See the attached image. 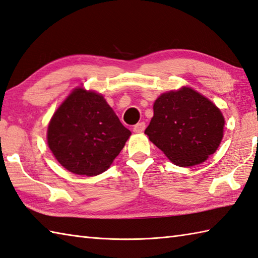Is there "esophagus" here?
Wrapping results in <instances>:
<instances>
[{"mask_svg":"<svg viewBox=\"0 0 258 258\" xmlns=\"http://www.w3.org/2000/svg\"><path fill=\"white\" fill-rule=\"evenodd\" d=\"M145 128H146L145 122H138L137 124L134 125V131H135V133H143Z\"/></svg>","mask_w":258,"mask_h":258,"instance_id":"1","label":"esophagus"}]
</instances>
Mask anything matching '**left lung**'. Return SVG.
<instances>
[{"label":"left lung","mask_w":258,"mask_h":258,"mask_svg":"<svg viewBox=\"0 0 258 258\" xmlns=\"http://www.w3.org/2000/svg\"><path fill=\"white\" fill-rule=\"evenodd\" d=\"M220 110L189 87L164 93L155 101L145 130L150 142L177 166H194L216 152L223 137Z\"/></svg>","instance_id":"8db88e82"}]
</instances>
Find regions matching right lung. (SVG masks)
<instances>
[{"label":"right lung","mask_w":258,"mask_h":258,"mask_svg":"<svg viewBox=\"0 0 258 258\" xmlns=\"http://www.w3.org/2000/svg\"><path fill=\"white\" fill-rule=\"evenodd\" d=\"M130 135L103 96L76 89L52 115L47 142L61 166L93 176L110 167Z\"/></svg>","instance_id":"1"}]
</instances>
